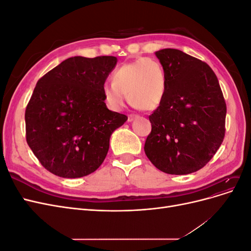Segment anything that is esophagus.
Masks as SVG:
<instances>
[{"instance_id": "obj_1", "label": "esophagus", "mask_w": 251, "mask_h": 251, "mask_svg": "<svg viewBox=\"0 0 251 251\" xmlns=\"http://www.w3.org/2000/svg\"><path fill=\"white\" fill-rule=\"evenodd\" d=\"M137 117H138L137 115H134V114H131V115L127 116V121H128V123H132V121L135 120Z\"/></svg>"}]
</instances>
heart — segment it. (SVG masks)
Returning a JSON list of instances; mask_svg holds the SVG:
<instances>
[{"label": "heart", "mask_w": 251, "mask_h": 251, "mask_svg": "<svg viewBox=\"0 0 251 251\" xmlns=\"http://www.w3.org/2000/svg\"><path fill=\"white\" fill-rule=\"evenodd\" d=\"M112 82L102 86V95L108 107L120 111L127 98L135 107L154 110L163 100L166 88L161 64L151 57H142L119 66L112 73Z\"/></svg>", "instance_id": "1"}]
</instances>
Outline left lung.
<instances>
[{"label": "left lung", "mask_w": 251, "mask_h": 251, "mask_svg": "<svg viewBox=\"0 0 251 251\" xmlns=\"http://www.w3.org/2000/svg\"><path fill=\"white\" fill-rule=\"evenodd\" d=\"M155 54L166 80L163 100L150 115L144 151L171 175L199 171L214 157L225 135L226 103L218 78L202 60L178 49Z\"/></svg>", "instance_id": "1"}]
</instances>
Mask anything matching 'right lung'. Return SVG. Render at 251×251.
<instances>
[{
    "instance_id": "1",
    "label": "right lung",
    "mask_w": 251,
    "mask_h": 251,
    "mask_svg": "<svg viewBox=\"0 0 251 251\" xmlns=\"http://www.w3.org/2000/svg\"><path fill=\"white\" fill-rule=\"evenodd\" d=\"M116 64L115 56H74L37 81L25 112L26 139L50 173L80 178L103 162L112 133L127 120L102 95Z\"/></svg>"
}]
</instances>
